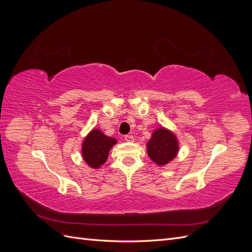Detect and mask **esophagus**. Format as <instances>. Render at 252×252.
<instances>
[{"label": "esophagus", "instance_id": "34e87169", "mask_svg": "<svg viewBox=\"0 0 252 252\" xmlns=\"http://www.w3.org/2000/svg\"><path fill=\"white\" fill-rule=\"evenodd\" d=\"M125 141H127V142H129V143H132V142L134 141V138H133L132 135L127 134V135H125Z\"/></svg>", "mask_w": 252, "mask_h": 252}]
</instances>
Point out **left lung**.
<instances>
[{"label":"left lung","instance_id":"1","mask_svg":"<svg viewBox=\"0 0 252 252\" xmlns=\"http://www.w3.org/2000/svg\"><path fill=\"white\" fill-rule=\"evenodd\" d=\"M146 146L149 158L158 166L171 162L179 152L177 136L164 127L156 129Z\"/></svg>","mask_w":252,"mask_h":252}]
</instances>
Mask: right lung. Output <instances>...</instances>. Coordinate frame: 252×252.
Masks as SVG:
<instances>
[{"label":"right lung","instance_id":"add662e5","mask_svg":"<svg viewBox=\"0 0 252 252\" xmlns=\"http://www.w3.org/2000/svg\"><path fill=\"white\" fill-rule=\"evenodd\" d=\"M117 140L104 134L98 129H93L82 144V157L91 168L97 169L106 162L109 151Z\"/></svg>","mask_w":252,"mask_h":252}]
</instances>
